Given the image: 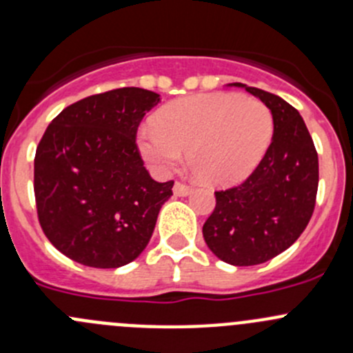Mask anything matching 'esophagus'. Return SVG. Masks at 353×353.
<instances>
[{
	"instance_id": "esophagus-1",
	"label": "esophagus",
	"mask_w": 353,
	"mask_h": 353,
	"mask_svg": "<svg viewBox=\"0 0 353 353\" xmlns=\"http://www.w3.org/2000/svg\"><path fill=\"white\" fill-rule=\"evenodd\" d=\"M174 194H176V196H188V194L191 193V188L188 186V184H184V183H176L174 184Z\"/></svg>"
}]
</instances>
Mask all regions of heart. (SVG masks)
<instances>
[{
  "label": "heart",
  "mask_w": 353,
  "mask_h": 353,
  "mask_svg": "<svg viewBox=\"0 0 353 353\" xmlns=\"http://www.w3.org/2000/svg\"><path fill=\"white\" fill-rule=\"evenodd\" d=\"M273 137V116L261 101L230 92L198 94L163 105L154 126L138 134L143 159L169 172L188 150L199 181L229 186L245 179L261 162Z\"/></svg>",
  "instance_id": "1"
}]
</instances>
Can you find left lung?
I'll list each match as a JSON object with an SVG mask.
<instances>
[{
    "mask_svg": "<svg viewBox=\"0 0 353 353\" xmlns=\"http://www.w3.org/2000/svg\"><path fill=\"white\" fill-rule=\"evenodd\" d=\"M229 85L244 88L272 110L273 138L243 184L216 191L203 237L229 265H261L290 248L307 227L318 193V152L299 110L282 97L244 83Z\"/></svg>",
    "mask_w": 353,
    "mask_h": 353,
    "instance_id": "1",
    "label": "left lung"
}]
</instances>
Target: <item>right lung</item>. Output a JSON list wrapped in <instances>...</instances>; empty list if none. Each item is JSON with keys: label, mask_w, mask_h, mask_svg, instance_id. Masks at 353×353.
<instances>
[{"label": "right lung", "mask_w": 353, "mask_h": 353, "mask_svg": "<svg viewBox=\"0 0 353 353\" xmlns=\"http://www.w3.org/2000/svg\"><path fill=\"white\" fill-rule=\"evenodd\" d=\"M160 102L137 87L90 95L63 109L34 160V193L46 237L92 268H119L143 252L174 181L143 167L137 131Z\"/></svg>", "instance_id": "right-lung-1"}]
</instances>
